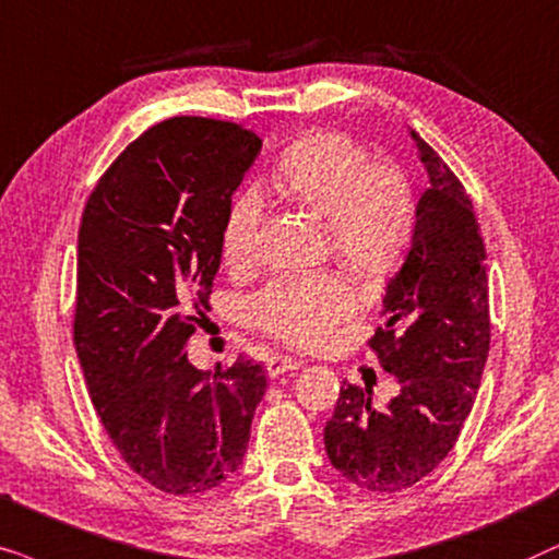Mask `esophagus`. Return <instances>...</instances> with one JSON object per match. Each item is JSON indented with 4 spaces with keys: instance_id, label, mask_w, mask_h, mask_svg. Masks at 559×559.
Instances as JSON below:
<instances>
[{
    "instance_id": "esophagus-1",
    "label": "esophagus",
    "mask_w": 559,
    "mask_h": 559,
    "mask_svg": "<svg viewBox=\"0 0 559 559\" xmlns=\"http://www.w3.org/2000/svg\"><path fill=\"white\" fill-rule=\"evenodd\" d=\"M299 366H301L299 357H292V355H271L265 360V370H267V376H271V378L281 376V373H288V370H296Z\"/></svg>"
}]
</instances>
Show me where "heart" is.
Listing matches in <instances>:
<instances>
[{
	"instance_id": "obj_1",
	"label": "heart",
	"mask_w": 559,
	"mask_h": 559,
	"mask_svg": "<svg viewBox=\"0 0 559 559\" xmlns=\"http://www.w3.org/2000/svg\"><path fill=\"white\" fill-rule=\"evenodd\" d=\"M281 197L326 222L332 250L357 278H389L414 237L416 206L408 181L337 132H311L281 155L273 170ZM263 225V202L245 191L229 206L222 250L229 263H250ZM353 288L334 273L292 275L265 286L250 304L252 322L296 345H319L353 309Z\"/></svg>"
}]
</instances>
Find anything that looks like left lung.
<instances>
[{"mask_svg": "<svg viewBox=\"0 0 559 559\" xmlns=\"http://www.w3.org/2000/svg\"><path fill=\"white\" fill-rule=\"evenodd\" d=\"M427 168L404 263L383 294L385 324L370 347L399 391L342 383L324 448L342 478L393 493L429 475L455 448L490 347L488 271L480 225L463 183L429 143L408 132Z\"/></svg>", "mask_w": 559, "mask_h": 559, "instance_id": "obj_1", "label": "left lung"}]
</instances>
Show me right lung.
<instances>
[{
  "mask_svg": "<svg viewBox=\"0 0 559 559\" xmlns=\"http://www.w3.org/2000/svg\"><path fill=\"white\" fill-rule=\"evenodd\" d=\"M260 147L233 122L170 117L124 147L81 217V370L124 463L174 496L210 490L242 465L265 393L258 362L237 357L210 378L186 353L193 309H210L233 193Z\"/></svg>",
  "mask_w": 559,
  "mask_h": 559,
  "instance_id": "right-lung-1",
  "label": "right lung"
}]
</instances>
